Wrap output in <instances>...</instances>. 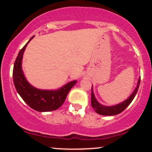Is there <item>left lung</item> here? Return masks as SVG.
Segmentation results:
<instances>
[{"instance_id": "8db88e82", "label": "left lung", "mask_w": 152, "mask_h": 152, "mask_svg": "<svg viewBox=\"0 0 152 152\" xmlns=\"http://www.w3.org/2000/svg\"><path fill=\"white\" fill-rule=\"evenodd\" d=\"M141 78H139V80L137 81V86L136 87L135 89L132 92L128 99L120 103V104H116L114 106H104L100 104L97 99H96L95 96H94V91H93V86L91 87V106L93 108L95 112L97 114L103 115V116H114V115H117L120 113H121L129 104L132 103L133 99L135 97L136 94H137L138 89H139V84H140Z\"/></svg>"}]
</instances>
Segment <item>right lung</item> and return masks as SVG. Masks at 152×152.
Returning <instances> with one entry per match:
<instances>
[{
    "instance_id": "1",
    "label": "right lung",
    "mask_w": 152,
    "mask_h": 152,
    "mask_svg": "<svg viewBox=\"0 0 152 152\" xmlns=\"http://www.w3.org/2000/svg\"><path fill=\"white\" fill-rule=\"evenodd\" d=\"M34 36L23 47L17 56L13 66V78L14 86L23 100L31 108L40 112L54 111L58 109L65 102L66 96L71 88L77 81H72L66 83L58 89H39L33 86L27 81L22 69V60L26 46Z\"/></svg>"
}]
</instances>
